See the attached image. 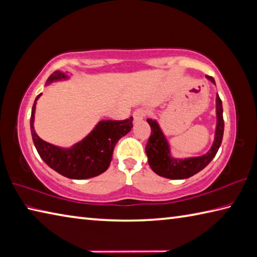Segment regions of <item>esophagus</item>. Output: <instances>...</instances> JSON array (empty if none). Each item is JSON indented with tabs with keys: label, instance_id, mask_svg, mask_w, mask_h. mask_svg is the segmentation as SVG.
<instances>
[{
	"label": "esophagus",
	"instance_id": "34e87169",
	"mask_svg": "<svg viewBox=\"0 0 257 257\" xmlns=\"http://www.w3.org/2000/svg\"><path fill=\"white\" fill-rule=\"evenodd\" d=\"M145 117V110L144 109H137L133 113V118L135 122H139V120H142Z\"/></svg>",
	"mask_w": 257,
	"mask_h": 257
}]
</instances>
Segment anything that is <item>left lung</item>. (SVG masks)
Segmentation results:
<instances>
[{
    "label": "left lung",
    "mask_w": 257,
    "mask_h": 257,
    "mask_svg": "<svg viewBox=\"0 0 257 257\" xmlns=\"http://www.w3.org/2000/svg\"><path fill=\"white\" fill-rule=\"evenodd\" d=\"M208 79L215 84V80L210 76H206ZM216 113H217V125L215 133V141L212 143L211 149L201 157L189 158V159H174L170 156V148L166 137H164L161 128L156 120L148 118L147 122L151 126V135L148 140L145 147V152L148 156V162L152 170L159 176L173 180L188 179L196 173L201 171L210 163L218 152L224 135V117H222V104L221 99L217 94L216 96Z\"/></svg>",
    "instance_id": "left-lung-1"
}]
</instances>
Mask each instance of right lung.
I'll use <instances>...</instances> for the list:
<instances>
[{"label":"right lung","instance_id":"obj_1","mask_svg":"<svg viewBox=\"0 0 257 257\" xmlns=\"http://www.w3.org/2000/svg\"><path fill=\"white\" fill-rule=\"evenodd\" d=\"M67 75L55 71L48 78L49 84L53 80L66 79ZM41 95V94H40ZM37 96L36 100L40 97ZM36 101L32 106L30 128L32 140L39 156L53 170L69 179H89L107 170L114 148L120 138L126 135L133 126V117L123 120H100L87 137L70 149H61L43 141L37 135L35 120Z\"/></svg>","mask_w":257,"mask_h":257}]
</instances>
